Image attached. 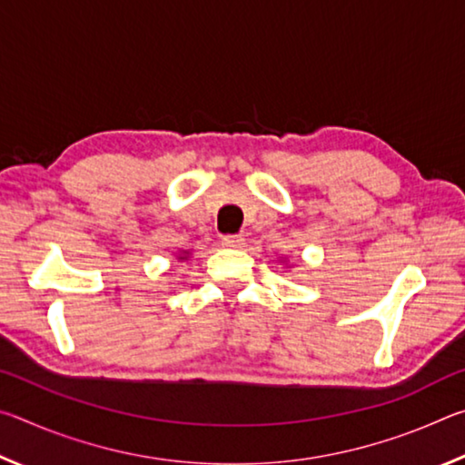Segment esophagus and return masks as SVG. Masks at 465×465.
Segmentation results:
<instances>
[{
	"label": "esophagus",
	"instance_id": "1",
	"mask_svg": "<svg viewBox=\"0 0 465 465\" xmlns=\"http://www.w3.org/2000/svg\"><path fill=\"white\" fill-rule=\"evenodd\" d=\"M223 246L227 248H235V250H242L246 246V238L243 235H223Z\"/></svg>",
	"mask_w": 465,
	"mask_h": 465
}]
</instances>
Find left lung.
I'll list each match as a JSON object with an SVG mask.
<instances>
[{"instance_id": "obj_1", "label": "left lung", "mask_w": 465, "mask_h": 465, "mask_svg": "<svg viewBox=\"0 0 465 465\" xmlns=\"http://www.w3.org/2000/svg\"><path fill=\"white\" fill-rule=\"evenodd\" d=\"M282 262H285V261H282Z\"/></svg>"}]
</instances>
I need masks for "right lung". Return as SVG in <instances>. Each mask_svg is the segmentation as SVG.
Instances as JSON below:
<instances>
[{"mask_svg":"<svg viewBox=\"0 0 465 465\" xmlns=\"http://www.w3.org/2000/svg\"><path fill=\"white\" fill-rule=\"evenodd\" d=\"M188 254H191V252H188V250H183V252H180V254H178V261H186Z\"/></svg>","mask_w":465,"mask_h":465,"instance_id":"right-lung-1","label":"right lung"}]
</instances>
